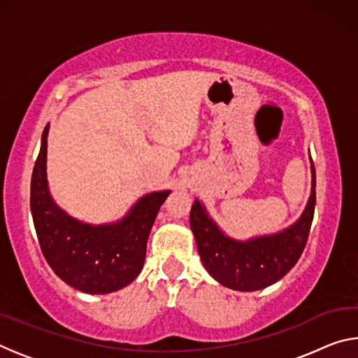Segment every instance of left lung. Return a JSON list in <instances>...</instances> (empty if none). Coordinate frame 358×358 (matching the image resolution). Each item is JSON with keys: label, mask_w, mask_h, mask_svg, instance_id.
Instances as JSON below:
<instances>
[{"label": "left lung", "mask_w": 358, "mask_h": 358, "mask_svg": "<svg viewBox=\"0 0 358 358\" xmlns=\"http://www.w3.org/2000/svg\"><path fill=\"white\" fill-rule=\"evenodd\" d=\"M316 207V171L313 166V191L305 213L292 227L281 234L240 243L224 237L210 220L207 211L196 201L189 222L202 264L222 286L235 290H259L287 273L299 262L305 250Z\"/></svg>", "instance_id": "8db88e82"}]
</instances>
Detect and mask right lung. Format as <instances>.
<instances>
[{"instance_id": "1", "label": "right lung", "mask_w": 358, "mask_h": 358, "mask_svg": "<svg viewBox=\"0 0 358 358\" xmlns=\"http://www.w3.org/2000/svg\"><path fill=\"white\" fill-rule=\"evenodd\" d=\"M47 129L31 177V215L41 251L64 282L87 294L123 289L141 273L150 230L171 191L142 197L131 213L112 226H90L59 210L48 194L45 178Z\"/></svg>"}]
</instances>
